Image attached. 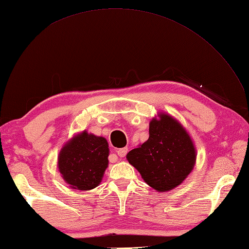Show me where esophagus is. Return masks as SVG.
Segmentation results:
<instances>
[{"mask_svg": "<svg viewBox=\"0 0 249 249\" xmlns=\"http://www.w3.org/2000/svg\"><path fill=\"white\" fill-rule=\"evenodd\" d=\"M127 147H123V149H119L118 151H116V153H118V155L120 157H125L126 154H127Z\"/></svg>", "mask_w": 249, "mask_h": 249, "instance_id": "obj_1", "label": "esophagus"}]
</instances>
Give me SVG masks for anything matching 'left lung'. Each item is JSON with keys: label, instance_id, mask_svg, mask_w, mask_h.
<instances>
[{"label": "left lung", "instance_id": "8db88e82", "mask_svg": "<svg viewBox=\"0 0 249 249\" xmlns=\"http://www.w3.org/2000/svg\"><path fill=\"white\" fill-rule=\"evenodd\" d=\"M150 122L149 139L131 150L126 158L144 182L158 192L178 186L196 163V149L183 126L166 113Z\"/></svg>", "mask_w": 249, "mask_h": 249}]
</instances>
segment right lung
<instances>
[{
  "mask_svg": "<svg viewBox=\"0 0 249 249\" xmlns=\"http://www.w3.org/2000/svg\"><path fill=\"white\" fill-rule=\"evenodd\" d=\"M109 146L104 137L78 134L60 151L57 167L64 181L78 190H89L102 182L108 167Z\"/></svg>",
  "mask_w": 249,
  "mask_h": 249,
  "instance_id": "right-lung-1",
  "label": "right lung"
}]
</instances>
